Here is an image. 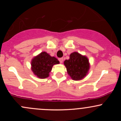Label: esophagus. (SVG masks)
<instances>
[{
	"instance_id": "34e87169",
	"label": "esophagus",
	"mask_w": 121,
	"mask_h": 121,
	"mask_svg": "<svg viewBox=\"0 0 121 121\" xmlns=\"http://www.w3.org/2000/svg\"><path fill=\"white\" fill-rule=\"evenodd\" d=\"M59 60L60 61V62L61 64L62 63V62H63V58H60V59H59Z\"/></svg>"
}]
</instances>
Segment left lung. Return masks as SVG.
Returning a JSON list of instances; mask_svg holds the SVG:
<instances>
[{"label":"left lung","instance_id":"8db88e82","mask_svg":"<svg viewBox=\"0 0 121 121\" xmlns=\"http://www.w3.org/2000/svg\"><path fill=\"white\" fill-rule=\"evenodd\" d=\"M67 73L74 81L82 80L88 74L90 69V63L88 58L79 53H72L69 60L64 62Z\"/></svg>","mask_w":121,"mask_h":121}]
</instances>
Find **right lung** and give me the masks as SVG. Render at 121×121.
Masks as SVG:
<instances>
[{
	"label": "right lung",
	"instance_id": "1",
	"mask_svg": "<svg viewBox=\"0 0 121 121\" xmlns=\"http://www.w3.org/2000/svg\"><path fill=\"white\" fill-rule=\"evenodd\" d=\"M59 63L56 57L51 56L46 52H42L32 59L31 70L38 78L44 79L49 77L53 66Z\"/></svg>",
	"mask_w": 121,
	"mask_h": 121
}]
</instances>
